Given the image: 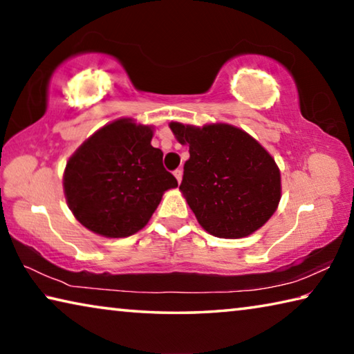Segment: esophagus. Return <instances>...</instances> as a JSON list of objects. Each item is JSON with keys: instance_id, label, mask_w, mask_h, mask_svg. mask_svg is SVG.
Returning <instances> with one entry per match:
<instances>
[{"instance_id": "1", "label": "esophagus", "mask_w": 354, "mask_h": 354, "mask_svg": "<svg viewBox=\"0 0 354 354\" xmlns=\"http://www.w3.org/2000/svg\"><path fill=\"white\" fill-rule=\"evenodd\" d=\"M173 175H175V178L178 179V183H181V179H183V170L181 169H176L175 171H173Z\"/></svg>"}]
</instances>
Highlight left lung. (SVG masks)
Returning a JSON list of instances; mask_svg holds the SVG:
<instances>
[{
    "label": "left lung",
    "instance_id": "8db88e82",
    "mask_svg": "<svg viewBox=\"0 0 354 354\" xmlns=\"http://www.w3.org/2000/svg\"><path fill=\"white\" fill-rule=\"evenodd\" d=\"M170 129L190 153L179 190L209 234L241 239L267 223L281 200V175L259 142L225 123L171 122Z\"/></svg>",
    "mask_w": 354,
    "mask_h": 354
}]
</instances>
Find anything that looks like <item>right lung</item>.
<instances>
[{"label": "right lung", "instance_id": "right-lung-1", "mask_svg": "<svg viewBox=\"0 0 354 354\" xmlns=\"http://www.w3.org/2000/svg\"><path fill=\"white\" fill-rule=\"evenodd\" d=\"M151 139V127L120 118L76 149L65 167L64 192L82 226L104 237L133 236L151 218L164 192L178 187Z\"/></svg>", "mask_w": 354, "mask_h": 354}]
</instances>
